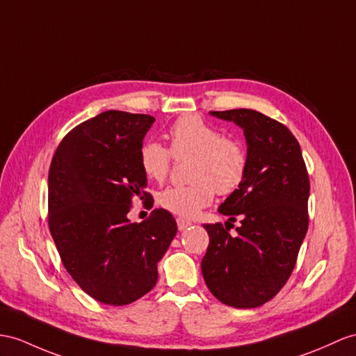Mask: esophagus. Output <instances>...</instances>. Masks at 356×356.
Masks as SVG:
<instances>
[{
  "label": "esophagus",
  "mask_w": 356,
  "mask_h": 356,
  "mask_svg": "<svg viewBox=\"0 0 356 356\" xmlns=\"http://www.w3.org/2000/svg\"><path fill=\"white\" fill-rule=\"evenodd\" d=\"M177 225H178V229H179V231H183V229L188 228L190 225H192V222H190V220H186V219H183V218H178V219H177Z\"/></svg>",
  "instance_id": "34e87169"
}]
</instances>
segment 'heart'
I'll list each match as a JSON object with an SVG mask.
<instances>
[{
    "mask_svg": "<svg viewBox=\"0 0 356 356\" xmlns=\"http://www.w3.org/2000/svg\"><path fill=\"white\" fill-rule=\"evenodd\" d=\"M169 149L155 140L140 146L138 163L145 177L155 183L168 178L172 157L190 160L188 186L168 187L159 195L164 210L179 218H193L214 199V193L231 195L243 183L248 152L236 138L197 116L179 118L169 129Z\"/></svg>",
    "mask_w": 356,
    "mask_h": 356,
    "instance_id": "heart-1",
    "label": "heart"
}]
</instances>
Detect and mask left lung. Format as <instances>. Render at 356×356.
Returning a JSON list of instances; mask_svg holds the SVG:
<instances>
[{
	"label": "left lung",
	"instance_id": "8db88e82",
	"mask_svg": "<svg viewBox=\"0 0 356 356\" xmlns=\"http://www.w3.org/2000/svg\"><path fill=\"white\" fill-rule=\"evenodd\" d=\"M210 113L243 128L249 163L243 183L219 207L229 220L242 219L238 236L229 234L230 222L204 225L210 243L202 275L225 305L257 308L280 293L296 266L308 229V172L296 137L278 120L249 108Z\"/></svg>",
	"mask_w": 356,
	"mask_h": 356
}]
</instances>
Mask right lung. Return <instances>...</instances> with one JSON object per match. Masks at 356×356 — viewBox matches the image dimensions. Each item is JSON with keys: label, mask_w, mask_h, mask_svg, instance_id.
Returning <instances> with one entry per match:
<instances>
[{"label": "right lung", "mask_w": 356, "mask_h": 356, "mask_svg": "<svg viewBox=\"0 0 356 356\" xmlns=\"http://www.w3.org/2000/svg\"><path fill=\"white\" fill-rule=\"evenodd\" d=\"M149 115L108 110L71 129L48 175V225L67 273L107 305H128L157 284V263L178 231L159 208L146 220L127 214L138 197L152 208L138 163Z\"/></svg>", "instance_id": "1"}]
</instances>
